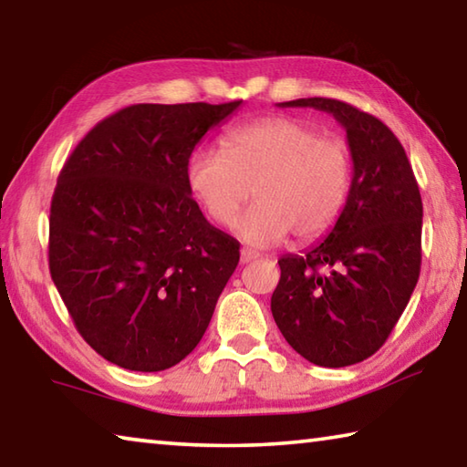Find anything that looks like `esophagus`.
I'll use <instances>...</instances> for the list:
<instances>
[{
    "label": "esophagus",
    "instance_id": "34e87169",
    "mask_svg": "<svg viewBox=\"0 0 467 467\" xmlns=\"http://www.w3.org/2000/svg\"><path fill=\"white\" fill-rule=\"evenodd\" d=\"M259 255L255 251H249V249H241V263L244 265V263H251V261H255Z\"/></svg>",
    "mask_w": 467,
    "mask_h": 467
}]
</instances>
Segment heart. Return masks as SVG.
Listing matches in <instances>:
<instances>
[{"label": "heart", "instance_id": "heart-1", "mask_svg": "<svg viewBox=\"0 0 467 467\" xmlns=\"http://www.w3.org/2000/svg\"><path fill=\"white\" fill-rule=\"evenodd\" d=\"M188 190L210 223L233 226L249 200L257 204L239 223L247 243H312L337 224L353 183V152L343 139L320 137L300 118L271 116L243 124L223 140V152L200 147L185 167Z\"/></svg>", "mask_w": 467, "mask_h": 467}]
</instances>
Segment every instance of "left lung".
Wrapping results in <instances>:
<instances>
[{"label":"left lung","instance_id":"8db88e82","mask_svg":"<svg viewBox=\"0 0 467 467\" xmlns=\"http://www.w3.org/2000/svg\"><path fill=\"white\" fill-rule=\"evenodd\" d=\"M279 106L335 116L353 152V183L327 239L277 261L282 277L271 315L304 359L322 368L353 366L386 343L419 282V183L400 140L376 116L330 98Z\"/></svg>","mask_w":467,"mask_h":467}]
</instances>
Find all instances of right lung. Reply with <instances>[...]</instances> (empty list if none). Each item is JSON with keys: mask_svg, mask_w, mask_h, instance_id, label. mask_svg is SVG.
<instances>
[{"mask_svg": "<svg viewBox=\"0 0 467 467\" xmlns=\"http://www.w3.org/2000/svg\"><path fill=\"white\" fill-rule=\"evenodd\" d=\"M228 104H137L98 122L58 173L48 267L91 349L161 371L204 337L239 265V241L212 226L185 183L202 137Z\"/></svg>", "mask_w": 467, "mask_h": 467, "instance_id": "1", "label": "right lung"}]
</instances>
